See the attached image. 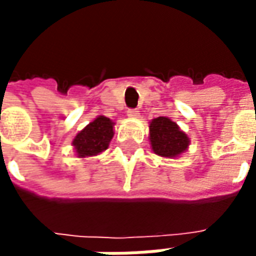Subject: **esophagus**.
<instances>
[{"instance_id": "obj_1", "label": "esophagus", "mask_w": 256, "mask_h": 256, "mask_svg": "<svg viewBox=\"0 0 256 256\" xmlns=\"http://www.w3.org/2000/svg\"><path fill=\"white\" fill-rule=\"evenodd\" d=\"M128 116L136 119V118L140 116V111H137V110H128Z\"/></svg>"}]
</instances>
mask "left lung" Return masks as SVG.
I'll list each match as a JSON object with an SVG mask.
<instances>
[{
	"label": "left lung",
	"instance_id": "obj_1",
	"mask_svg": "<svg viewBox=\"0 0 256 256\" xmlns=\"http://www.w3.org/2000/svg\"><path fill=\"white\" fill-rule=\"evenodd\" d=\"M150 141L156 155L176 159L188 150L189 137L177 123L166 116H159L150 122Z\"/></svg>",
	"mask_w": 256,
	"mask_h": 256
}]
</instances>
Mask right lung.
Wrapping results in <instances>:
<instances>
[{
  "mask_svg": "<svg viewBox=\"0 0 256 256\" xmlns=\"http://www.w3.org/2000/svg\"><path fill=\"white\" fill-rule=\"evenodd\" d=\"M114 124L110 118L100 115L80 130L72 141L78 158L96 156L106 150L114 137Z\"/></svg>",
  "mask_w": 256,
  "mask_h": 256,
  "instance_id": "obj_1",
  "label": "right lung"
}]
</instances>
